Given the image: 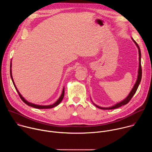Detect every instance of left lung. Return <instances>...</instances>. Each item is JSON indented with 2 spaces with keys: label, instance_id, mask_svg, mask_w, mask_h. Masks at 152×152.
I'll return each instance as SVG.
<instances>
[{
  "label": "left lung",
  "instance_id": "obj_1",
  "mask_svg": "<svg viewBox=\"0 0 152 152\" xmlns=\"http://www.w3.org/2000/svg\"><path fill=\"white\" fill-rule=\"evenodd\" d=\"M132 40L134 41V42H135V44L136 45V46H137L138 49V52H139V69H138V77H137V80L136 81V83L134 85L133 88L132 89L131 91L130 92L129 94L128 95V96L125 99H124L123 101L115 104V105L111 106V107H100L96 104H95L93 102V104L97 107L100 108V109L101 110H114V109H115V108H118L123 105H124V104H126L127 103H129V102L131 100V99L132 98V97L134 96V95L135 94V93H136L138 88V86L140 83V82H141V77H142V69H141V50H140V47L138 45V44L137 43V42L132 38Z\"/></svg>",
  "mask_w": 152,
  "mask_h": 152
}]
</instances>
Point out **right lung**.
<instances>
[{
	"label": "right lung",
	"instance_id": "add662e5",
	"mask_svg": "<svg viewBox=\"0 0 152 152\" xmlns=\"http://www.w3.org/2000/svg\"><path fill=\"white\" fill-rule=\"evenodd\" d=\"M11 64H11H11H10V75H11V77L12 83H13V84H14V87L15 88V90H17V93H18V95H19V96H20V97L21 98V100H23V102L25 103H26L27 105H28V106H29L34 107H35V108H37V109H50V108H52V107H53L56 106L57 105H58V104L61 103V102L62 101V100L63 99L64 96V88H63L62 93V94H61L60 97L58 99V100L55 103H53V104H50V105H48V106L38 105V104H33V103H30V102H28L27 100H26L24 99V97H23L22 96H21V95L20 94V93H19L18 90H17V87L15 86V83H14V80H13V78H12V71H11V66H12V65H11Z\"/></svg>",
	"mask_w": 152,
	"mask_h": 152
}]
</instances>
